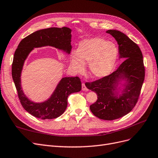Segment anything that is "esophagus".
I'll return each instance as SVG.
<instances>
[{
    "label": "esophagus",
    "instance_id": "1",
    "mask_svg": "<svg viewBox=\"0 0 158 158\" xmlns=\"http://www.w3.org/2000/svg\"><path fill=\"white\" fill-rule=\"evenodd\" d=\"M82 90H83V91H87V90H88V89L86 88V86H85V83H82Z\"/></svg>",
    "mask_w": 158,
    "mask_h": 158
}]
</instances>
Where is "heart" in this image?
Masks as SVG:
<instances>
[{"label":"heart","mask_w":158,"mask_h":158,"mask_svg":"<svg viewBox=\"0 0 158 158\" xmlns=\"http://www.w3.org/2000/svg\"><path fill=\"white\" fill-rule=\"evenodd\" d=\"M118 54L117 47L111 42L100 37L85 39L79 43L77 51L71 52L70 64L76 72L82 73L85 63H89L91 77L102 79L112 72Z\"/></svg>","instance_id":"1"}]
</instances>
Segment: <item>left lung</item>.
Segmentation results:
<instances>
[{"instance_id":"obj_1","label":"left lung","mask_w":158,"mask_h":158,"mask_svg":"<svg viewBox=\"0 0 158 158\" xmlns=\"http://www.w3.org/2000/svg\"><path fill=\"white\" fill-rule=\"evenodd\" d=\"M106 32L116 40L119 58L125 60L111 74L85 85L98 96L96 102L90 106L93 114L102 120H113L125 116L135 107L145 72L139 46L119 31L108 30Z\"/></svg>"}]
</instances>
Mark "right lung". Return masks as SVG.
<instances>
[{
  "label": "right lung",
  "instance_id": "right-lung-1",
  "mask_svg": "<svg viewBox=\"0 0 158 158\" xmlns=\"http://www.w3.org/2000/svg\"><path fill=\"white\" fill-rule=\"evenodd\" d=\"M71 32L72 30L68 27H52L37 31L23 38L15 51L11 67L12 78L22 106L35 117L42 120L58 117L66 109L68 96L81 90V79L78 77H63L49 98L36 103L29 100L21 87L22 69L30 52L34 48L51 46L69 55L72 49Z\"/></svg>",
  "mask_w": 158,
  "mask_h": 158
}]
</instances>
